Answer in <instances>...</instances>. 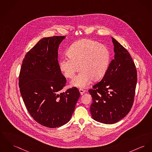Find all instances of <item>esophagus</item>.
Wrapping results in <instances>:
<instances>
[{"mask_svg":"<svg viewBox=\"0 0 152 152\" xmlns=\"http://www.w3.org/2000/svg\"><path fill=\"white\" fill-rule=\"evenodd\" d=\"M79 91H80V93L81 95H82V94L85 92V90H83V89H80Z\"/></svg>","mask_w":152,"mask_h":152,"instance_id":"esophagus-1","label":"esophagus"}]
</instances>
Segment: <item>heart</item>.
<instances>
[{
	"label": "heart",
	"instance_id": "1",
	"mask_svg": "<svg viewBox=\"0 0 152 152\" xmlns=\"http://www.w3.org/2000/svg\"><path fill=\"white\" fill-rule=\"evenodd\" d=\"M67 54L69 58L60 60L59 69L68 78H74L80 69L82 70L71 82L72 86L79 88H85L91 80L97 81L101 79L106 72L110 59L108 48L91 39H82L74 42L69 48Z\"/></svg>",
	"mask_w": 152,
	"mask_h": 152
}]
</instances>
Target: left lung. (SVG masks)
I'll return each mask as SVG.
<instances>
[{
	"instance_id": "1",
	"label": "left lung",
	"mask_w": 152,
	"mask_h": 152,
	"mask_svg": "<svg viewBox=\"0 0 152 152\" xmlns=\"http://www.w3.org/2000/svg\"><path fill=\"white\" fill-rule=\"evenodd\" d=\"M114 58L101 81L89 92L92 97V118L104 124H114L124 118L133 105L137 72L132 58L121 44L112 37Z\"/></svg>"
}]
</instances>
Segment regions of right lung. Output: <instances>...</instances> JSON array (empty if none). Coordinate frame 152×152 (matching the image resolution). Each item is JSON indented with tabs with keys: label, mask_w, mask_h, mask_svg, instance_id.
<instances>
[{
	"label": "right lung",
	"mask_w": 152,
	"mask_h": 152,
	"mask_svg": "<svg viewBox=\"0 0 152 152\" xmlns=\"http://www.w3.org/2000/svg\"><path fill=\"white\" fill-rule=\"evenodd\" d=\"M65 38H42L26 54L20 67L19 87L26 109L35 121L49 128L70 121L80 97L75 87L60 92L66 79L59 69L58 48Z\"/></svg>",
	"instance_id": "1"
}]
</instances>
